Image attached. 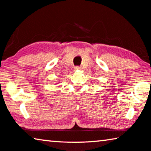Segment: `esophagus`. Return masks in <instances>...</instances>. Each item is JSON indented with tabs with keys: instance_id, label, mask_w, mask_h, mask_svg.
<instances>
[{
	"instance_id": "1",
	"label": "esophagus",
	"mask_w": 151,
	"mask_h": 151,
	"mask_svg": "<svg viewBox=\"0 0 151 151\" xmlns=\"http://www.w3.org/2000/svg\"><path fill=\"white\" fill-rule=\"evenodd\" d=\"M75 70H81V68L79 67V66H76Z\"/></svg>"
}]
</instances>
